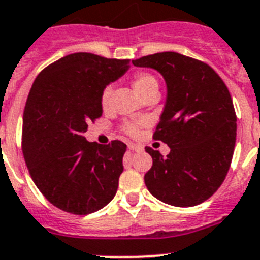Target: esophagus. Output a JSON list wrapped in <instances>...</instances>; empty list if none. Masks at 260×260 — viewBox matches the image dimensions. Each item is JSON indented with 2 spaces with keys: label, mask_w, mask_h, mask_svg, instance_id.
I'll return each mask as SVG.
<instances>
[{
  "label": "esophagus",
  "mask_w": 260,
  "mask_h": 260,
  "mask_svg": "<svg viewBox=\"0 0 260 260\" xmlns=\"http://www.w3.org/2000/svg\"><path fill=\"white\" fill-rule=\"evenodd\" d=\"M128 150H132V151H142V147L141 146H137V145H133V143H130V145H128Z\"/></svg>",
  "instance_id": "obj_1"
}]
</instances>
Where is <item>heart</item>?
<instances>
[{
    "instance_id": "heart-1",
    "label": "heart",
    "mask_w": 260,
    "mask_h": 260,
    "mask_svg": "<svg viewBox=\"0 0 260 260\" xmlns=\"http://www.w3.org/2000/svg\"><path fill=\"white\" fill-rule=\"evenodd\" d=\"M133 86L134 89L137 90L139 96L143 100H146L147 97L154 96L159 93V83H157L156 77L154 75L148 72H137L133 77ZM110 96H112V86H105L101 92V96H100V104L104 109H106L110 103ZM123 130H125L126 134L134 137L137 133H138V125L135 123H126L123 126Z\"/></svg>"
}]
</instances>
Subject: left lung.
Instances as JSON below:
<instances>
[{"instance_id":"1","label":"left lung","mask_w":260,"mask_h":260,"mask_svg":"<svg viewBox=\"0 0 260 260\" xmlns=\"http://www.w3.org/2000/svg\"><path fill=\"white\" fill-rule=\"evenodd\" d=\"M166 80L167 100L154 133L171 148L163 156L151 147L145 175L150 193L174 206H194L225 180L236 146L237 115L229 89L212 67L177 52H157L133 60Z\"/></svg>"}]
</instances>
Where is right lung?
<instances>
[{"label":"right lung","instance_id":"obj_1","mask_svg":"<svg viewBox=\"0 0 260 260\" xmlns=\"http://www.w3.org/2000/svg\"><path fill=\"white\" fill-rule=\"evenodd\" d=\"M130 60L89 52L67 55L35 79L23 112L22 152L31 179L52 205L89 214L115 196L126 145L88 142L84 133L103 115L101 92Z\"/></svg>","mask_w":260,"mask_h":260}]
</instances>
